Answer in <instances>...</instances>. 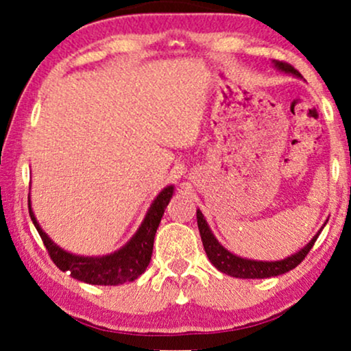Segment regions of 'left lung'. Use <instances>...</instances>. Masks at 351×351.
<instances>
[{
    "instance_id": "obj_1",
    "label": "left lung",
    "mask_w": 351,
    "mask_h": 351,
    "mask_svg": "<svg viewBox=\"0 0 351 351\" xmlns=\"http://www.w3.org/2000/svg\"><path fill=\"white\" fill-rule=\"evenodd\" d=\"M276 67L284 70V72L294 73L295 77H300V73L292 67L287 62H276ZM197 225H199V232L202 237V243H204V250L207 253L213 266L217 267L221 273L232 276V278H240V279H265V278H273V276H279L287 273V271L294 269L295 266H299L300 263L306 259L308 251L312 250L314 243L319 238L320 232L312 238L311 243L304 250H300L299 253L292 254V256L281 259V261H253V259H245L240 256H234V254L226 251L223 246L215 240L212 232H210L207 221H205L204 215H202L200 210H197Z\"/></svg>"
}]
</instances>
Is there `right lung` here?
<instances>
[{
	"label": "right lung",
	"instance_id": "1",
	"mask_svg": "<svg viewBox=\"0 0 351 351\" xmlns=\"http://www.w3.org/2000/svg\"><path fill=\"white\" fill-rule=\"evenodd\" d=\"M172 193H174L172 185L164 189L156 197L154 204L151 205L141 226H139L134 237L128 241V245L123 246L117 253L101 258L75 256V254H70L67 251L60 250L40 230L31 208H29V215H31L32 223H34L36 230L40 234V240H43L45 250H47L49 256L60 271L69 273L73 279H78V281H84L86 284L118 286V284L138 279L146 271V267L149 266L156 232H158L160 218L164 215V210H166ZM27 204L31 207V200H27Z\"/></svg>",
	"mask_w": 351,
	"mask_h": 351
}]
</instances>
